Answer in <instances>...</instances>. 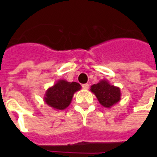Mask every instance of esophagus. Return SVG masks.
<instances>
[{
  "label": "esophagus",
  "instance_id": "esophagus-1",
  "mask_svg": "<svg viewBox=\"0 0 157 157\" xmlns=\"http://www.w3.org/2000/svg\"><path fill=\"white\" fill-rule=\"evenodd\" d=\"M82 88L84 90H88L90 88V85L89 84H84V85H82Z\"/></svg>",
  "mask_w": 157,
  "mask_h": 157
}]
</instances>
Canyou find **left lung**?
Masks as SVG:
<instances>
[{"label":"left lung","instance_id":"left-lung-1","mask_svg":"<svg viewBox=\"0 0 157 157\" xmlns=\"http://www.w3.org/2000/svg\"><path fill=\"white\" fill-rule=\"evenodd\" d=\"M91 92L96 96L99 103L107 108H110L120 102L121 93L119 87L112 86L107 80H101L90 87Z\"/></svg>","mask_w":157,"mask_h":157}]
</instances>
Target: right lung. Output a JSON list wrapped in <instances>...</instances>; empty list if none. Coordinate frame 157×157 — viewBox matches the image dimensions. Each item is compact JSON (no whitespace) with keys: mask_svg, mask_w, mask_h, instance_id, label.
Listing matches in <instances>:
<instances>
[{"mask_svg":"<svg viewBox=\"0 0 157 157\" xmlns=\"http://www.w3.org/2000/svg\"><path fill=\"white\" fill-rule=\"evenodd\" d=\"M81 89V85L77 82L60 79L45 91L43 98L45 103L54 109L64 110L70 105L74 94Z\"/></svg>","mask_w":157,"mask_h":157,"instance_id":"add662e5","label":"right lung"}]
</instances>
